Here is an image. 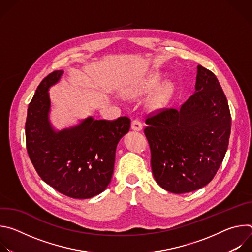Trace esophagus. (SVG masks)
Masks as SVG:
<instances>
[{"label": "esophagus", "instance_id": "34e87169", "mask_svg": "<svg viewBox=\"0 0 252 252\" xmlns=\"http://www.w3.org/2000/svg\"><path fill=\"white\" fill-rule=\"evenodd\" d=\"M131 129L133 130H141L142 129V124L139 120H132L131 122Z\"/></svg>", "mask_w": 252, "mask_h": 252}]
</instances>
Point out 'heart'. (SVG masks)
<instances>
[{
  "instance_id": "1",
  "label": "heart",
  "mask_w": 252,
  "mask_h": 252,
  "mask_svg": "<svg viewBox=\"0 0 252 252\" xmlns=\"http://www.w3.org/2000/svg\"><path fill=\"white\" fill-rule=\"evenodd\" d=\"M161 76L158 73L152 74L146 79L134 84L128 88L125 94L128 97H138L152 93L161 83ZM173 93V85L171 83H165L161 86L147 101V107L151 112H158L167 104Z\"/></svg>"
}]
</instances>
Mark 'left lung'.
<instances>
[{
    "mask_svg": "<svg viewBox=\"0 0 252 252\" xmlns=\"http://www.w3.org/2000/svg\"><path fill=\"white\" fill-rule=\"evenodd\" d=\"M146 124L153 174L162 189L186 193L212 181L231 128L226 96L212 71L198 64L194 94L177 110L151 113Z\"/></svg>",
    "mask_w": 252,
    "mask_h": 252,
    "instance_id": "1",
    "label": "left lung"
}]
</instances>
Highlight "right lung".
Here are the masks:
<instances>
[{"instance_id": "1", "label": "right lung", "mask_w": 252, "mask_h": 252, "mask_svg": "<svg viewBox=\"0 0 252 252\" xmlns=\"http://www.w3.org/2000/svg\"><path fill=\"white\" fill-rule=\"evenodd\" d=\"M63 70H55L39 85L26 121V145L30 159L43 181L57 191L86 199L102 192L114 173L116 150L129 130L130 120H84L79 126L55 131L49 122V88Z\"/></svg>"}]
</instances>
